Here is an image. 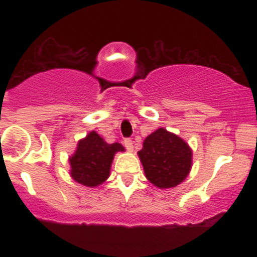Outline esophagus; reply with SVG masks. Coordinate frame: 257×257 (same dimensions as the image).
I'll use <instances>...</instances> for the list:
<instances>
[{"label": "esophagus", "mask_w": 257, "mask_h": 257, "mask_svg": "<svg viewBox=\"0 0 257 257\" xmlns=\"http://www.w3.org/2000/svg\"><path fill=\"white\" fill-rule=\"evenodd\" d=\"M123 144H124L125 149L128 150V151L133 152V150H134V145H133V141L131 139H124V141H123Z\"/></svg>", "instance_id": "obj_1"}]
</instances>
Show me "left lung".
I'll use <instances>...</instances> for the list:
<instances>
[{"label": "left lung", "instance_id": "obj_1", "mask_svg": "<svg viewBox=\"0 0 257 257\" xmlns=\"http://www.w3.org/2000/svg\"><path fill=\"white\" fill-rule=\"evenodd\" d=\"M192 155L184 139L164 128L150 134L138 152L146 179L161 190L176 187L187 178Z\"/></svg>", "mask_w": 257, "mask_h": 257}]
</instances>
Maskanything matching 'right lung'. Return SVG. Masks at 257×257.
<instances>
[{
    "label": "right lung",
    "mask_w": 257,
    "mask_h": 257,
    "mask_svg": "<svg viewBox=\"0 0 257 257\" xmlns=\"http://www.w3.org/2000/svg\"><path fill=\"white\" fill-rule=\"evenodd\" d=\"M120 144H107L95 131L77 143L76 151L69 157L70 175L85 187H98L108 179L112 161L117 152H124Z\"/></svg>",
    "instance_id": "obj_1"
}]
</instances>
